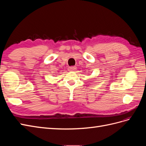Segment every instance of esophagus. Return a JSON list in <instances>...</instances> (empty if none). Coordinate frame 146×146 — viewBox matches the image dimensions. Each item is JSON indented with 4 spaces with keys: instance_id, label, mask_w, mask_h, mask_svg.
Instances as JSON below:
<instances>
[{
    "instance_id": "obj_1",
    "label": "esophagus",
    "mask_w": 146,
    "mask_h": 146,
    "mask_svg": "<svg viewBox=\"0 0 146 146\" xmlns=\"http://www.w3.org/2000/svg\"><path fill=\"white\" fill-rule=\"evenodd\" d=\"M68 69L69 70H72V71H73V70H75L76 69V66H70Z\"/></svg>"
}]
</instances>
